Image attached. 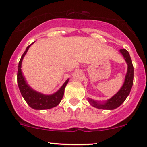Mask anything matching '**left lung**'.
Returning a JSON list of instances; mask_svg holds the SVG:
<instances>
[{"label":"left lung","mask_w":147,"mask_h":147,"mask_svg":"<svg viewBox=\"0 0 147 147\" xmlns=\"http://www.w3.org/2000/svg\"><path fill=\"white\" fill-rule=\"evenodd\" d=\"M120 52L123 55L126 64L128 65L127 73L125 78L124 83L121 87L119 92L113 95L111 98L108 99L105 102H98V101L94 100L88 98V102L90 103L91 105L99 109L103 110H113L115 108L120 106L122 103L125 101L128 95L130 93L131 90L132 85H133L134 81V67L132 64L131 59L129 55V52L126 49H120Z\"/></svg>","instance_id":"left-lung-1"}]
</instances>
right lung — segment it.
I'll use <instances>...</instances> for the list:
<instances>
[{
    "label": "right lung",
    "instance_id": "obj_1",
    "mask_svg": "<svg viewBox=\"0 0 147 147\" xmlns=\"http://www.w3.org/2000/svg\"><path fill=\"white\" fill-rule=\"evenodd\" d=\"M31 45L27 47L26 51L21 56L19 63H18V73H17V82H18V88H19L21 95L31 108L36 110L49 109V108L57 106L61 102L62 98H63L64 93H65V88L69 81V79L65 81V83L59 88L57 92L52 95H45V94H42L33 90L27 84L21 69L23 59Z\"/></svg>",
    "mask_w": 147,
    "mask_h": 147
}]
</instances>
